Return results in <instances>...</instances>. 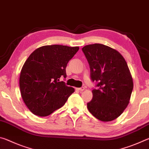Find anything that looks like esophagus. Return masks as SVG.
<instances>
[{
	"mask_svg": "<svg viewBox=\"0 0 149 149\" xmlns=\"http://www.w3.org/2000/svg\"><path fill=\"white\" fill-rule=\"evenodd\" d=\"M76 90L79 91H83L85 90V87H80V88H76Z\"/></svg>",
	"mask_w": 149,
	"mask_h": 149,
	"instance_id": "esophagus-1",
	"label": "esophagus"
}]
</instances>
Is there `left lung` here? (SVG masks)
I'll return each instance as SVG.
<instances>
[{
    "mask_svg": "<svg viewBox=\"0 0 149 149\" xmlns=\"http://www.w3.org/2000/svg\"><path fill=\"white\" fill-rule=\"evenodd\" d=\"M82 50L89 62L91 78L98 81L88 110L102 122L116 119L129 104L133 88L127 62L118 50L102 44L86 45Z\"/></svg>",
    "mask_w": 149,
    "mask_h": 149,
    "instance_id": "1",
    "label": "left lung"
}]
</instances>
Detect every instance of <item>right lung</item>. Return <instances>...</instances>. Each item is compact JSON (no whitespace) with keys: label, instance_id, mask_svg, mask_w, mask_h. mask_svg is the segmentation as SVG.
I'll return each mask as SVG.
<instances>
[{"label":"right lung","instance_id":"right-lung-1","mask_svg":"<svg viewBox=\"0 0 149 149\" xmlns=\"http://www.w3.org/2000/svg\"><path fill=\"white\" fill-rule=\"evenodd\" d=\"M79 49L46 45L29 55L20 73L19 88L22 99L33 114L47 116L63 107L74 92L59 79L66 77L67 64Z\"/></svg>","mask_w":149,"mask_h":149}]
</instances>
